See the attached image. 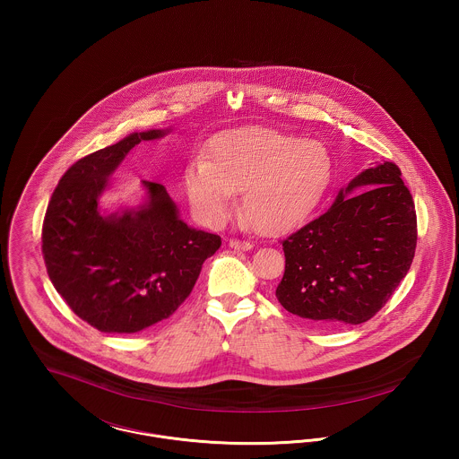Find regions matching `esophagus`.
<instances>
[{
    "mask_svg": "<svg viewBox=\"0 0 459 459\" xmlns=\"http://www.w3.org/2000/svg\"><path fill=\"white\" fill-rule=\"evenodd\" d=\"M229 246H230L232 249H236V251H249V249L253 247V244H251V242H247V240L239 239L229 240Z\"/></svg>",
    "mask_w": 459,
    "mask_h": 459,
    "instance_id": "1",
    "label": "esophagus"
}]
</instances>
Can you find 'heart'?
<instances>
[{
    "instance_id": "heart-1",
    "label": "heart",
    "mask_w": 459,
    "mask_h": 459,
    "mask_svg": "<svg viewBox=\"0 0 459 459\" xmlns=\"http://www.w3.org/2000/svg\"><path fill=\"white\" fill-rule=\"evenodd\" d=\"M333 175L327 146L270 127L220 132L208 160L195 158L184 170V189L197 219L221 227L232 217L238 193L246 219L264 236L303 225L325 197Z\"/></svg>"
}]
</instances>
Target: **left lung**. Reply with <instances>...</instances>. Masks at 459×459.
<instances>
[{"mask_svg":"<svg viewBox=\"0 0 459 459\" xmlns=\"http://www.w3.org/2000/svg\"><path fill=\"white\" fill-rule=\"evenodd\" d=\"M415 247L413 197L394 163H377L282 242L285 272L275 296L316 327L363 324L406 277Z\"/></svg>","mask_w":459,"mask_h":459,"instance_id":"1","label":"left lung"}]
</instances>
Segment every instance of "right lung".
I'll return each instance as SVG.
<instances>
[{
    "instance_id": "obj_1",
    "label": "right lung",
    "mask_w": 459,
    "mask_h": 459,
    "mask_svg": "<svg viewBox=\"0 0 459 459\" xmlns=\"http://www.w3.org/2000/svg\"><path fill=\"white\" fill-rule=\"evenodd\" d=\"M172 129L132 132L75 161L46 210L43 255L49 281L72 311L107 333H134L169 318L221 246L189 227L161 184L143 180L139 204L101 208L111 175L141 141Z\"/></svg>"
}]
</instances>
